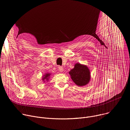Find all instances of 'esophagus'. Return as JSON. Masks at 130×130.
Masks as SVG:
<instances>
[{
  "label": "esophagus",
  "mask_w": 130,
  "mask_h": 130,
  "mask_svg": "<svg viewBox=\"0 0 130 130\" xmlns=\"http://www.w3.org/2000/svg\"><path fill=\"white\" fill-rule=\"evenodd\" d=\"M58 68H59V70H60V71L62 72V71H63V67H62V66H59Z\"/></svg>",
  "instance_id": "1"
}]
</instances>
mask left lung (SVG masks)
Instances as JSON below:
<instances>
[{
  "label": "left lung",
  "mask_w": 130,
  "mask_h": 130,
  "mask_svg": "<svg viewBox=\"0 0 130 130\" xmlns=\"http://www.w3.org/2000/svg\"><path fill=\"white\" fill-rule=\"evenodd\" d=\"M73 81L78 86L87 84L90 80V72L86 66L76 64L69 72Z\"/></svg>",
  "instance_id": "8db88e82"
}]
</instances>
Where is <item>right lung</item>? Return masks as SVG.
Listing matches in <instances>:
<instances>
[{
	"label": "right lung",
	"mask_w": 130,
	"mask_h": 130,
	"mask_svg": "<svg viewBox=\"0 0 130 130\" xmlns=\"http://www.w3.org/2000/svg\"><path fill=\"white\" fill-rule=\"evenodd\" d=\"M50 75V74H49V73H47V74H46V75L45 76V77L43 78V80H44L45 79L48 80Z\"/></svg>",
	"instance_id": "obj_1"
}]
</instances>
